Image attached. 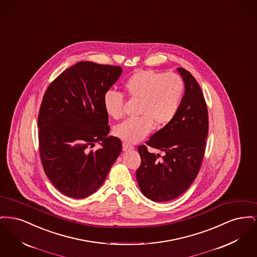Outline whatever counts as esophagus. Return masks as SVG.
<instances>
[{
	"label": "esophagus",
	"instance_id": "34e87169",
	"mask_svg": "<svg viewBox=\"0 0 257 257\" xmlns=\"http://www.w3.org/2000/svg\"><path fill=\"white\" fill-rule=\"evenodd\" d=\"M123 151H127V150H131V149H134V147L127 144V143H123L122 145Z\"/></svg>",
	"mask_w": 257,
	"mask_h": 257
}]
</instances>
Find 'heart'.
I'll list each match as a JSON object with an SVG mask.
<instances>
[{
	"label": "heart",
	"mask_w": 257,
	"mask_h": 257,
	"mask_svg": "<svg viewBox=\"0 0 257 257\" xmlns=\"http://www.w3.org/2000/svg\"><path fill=\"white\" fill-rule=\"evenodd\" d=\"M128 96L140 100L138 118H130L114 128V135L126 143L136 144L144 140L157 126L171 122L181 106L184 83L179 75L154 70H139L124 84ZM103 104L106 112L114 119L122 117L124 96L109 89L105 92Z\"/></svg>",
	"instance_id": "heart-1"
}]
</instances>
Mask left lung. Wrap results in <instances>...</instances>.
<instances>
[{"instance_id": "obj_1", "label": "left lung", "mask_w": 257, "mask_h": 257, "mask_svg": "<svg viewBox=\"0 0 257 257\" xmlns=\"http://www.w3.org/2000/svg\"><path fill=\"white\" fill-rule=\"evenodd\" d=\"M185 84L181 106L173 120L152 135L148 147L159 149L155 155L147 146H140L142 163L136 176L147 198L165 202L181 196L196 179L200 169L208 135L206 102L193 75L177 68Z\"/></svg>"}]
</instances>
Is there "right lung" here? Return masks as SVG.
Instances as JSON below:
<instances>
[{"instance_id": "right-lung-1", "label": "right lung", "mask_w": 257, "mask_h": 257, "mask_svg": "<svg viewBox=\"0 0 257 257\" xmlns=\"http://www.w3.org/2000/svg\"><path fill=\"white\" fill-rule=\"evenodd\" d=\"M120 66L79 61L48 86L38 113V145L44 171L61 194L85 198L104 183L122 150L110 132L103 97ZM95 143L101 147L93 152Z\"/></svg>"}]
</instances>
